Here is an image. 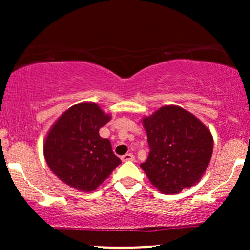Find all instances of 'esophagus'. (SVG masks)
Listing matches in <instances>:
<instances>
[{
  "mask_svg": "<svg viewBox=\"0 0 250 250\" xmlns=\"http://www.w3.org/2000/svg\"><path fill=\"white\" fill-rule=\"evenodd\" d=\"M134 155L133 154H125L123 155V156L121 157V160L123 162H127V161H134Z\"/></svg>",
  "mask_w": 250,
  "mask_h": 250,
  "instance_id": "obj_1",
  "label": "esophagus"
}]
</instances>
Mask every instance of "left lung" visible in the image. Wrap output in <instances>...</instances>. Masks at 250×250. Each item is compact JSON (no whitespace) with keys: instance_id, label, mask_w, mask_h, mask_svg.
<instances>
[{"instance_id":"1","label":"left lung","mask_w":250,"mask_h":250,"mask_svg":"<svg viewBox=\"0 0 250 250\" xmlns=\"http://www.w3.org/2000/svg\"><path fill=\"white\" fill-rule=\"evenodd\" d=\"M149 156L141 165L163 194H176L199 182L213 154V136L193 114L165 105L143 119Z\"/></svg>"}]
</instances>
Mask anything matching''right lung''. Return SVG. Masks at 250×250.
I'll use <instances>...</instances> for the list:
<instances>
[{
  "label": "right lung",
  "mask_w": 250,
  "mask_h": 250,
  "mask_svg": "<svg viewBox=\"0 0 250 250\" xmlns=\"http://www.w3.org/2000/svg\"><path fill=\"white\" fill-rule=\"evenodd\" d=\"M96 103H79L68 109L45 139L44 157L60 180L81 191H93L121 163L111 143L99 131L107 125Z\"/></svg>",
  "instance_id": "1"
}]
</instances>
